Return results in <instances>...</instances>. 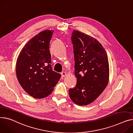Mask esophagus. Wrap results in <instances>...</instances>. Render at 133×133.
Listing matches in <instances>:
<instances>
[{"label": "esophagus", "mask_w": 133, "mask_h": 133, "mask_svg": "<svg viewBox=\"0 0 133 133\" xmlns=\"http://www.w3.org/2000/svg\"><path fill=\"white\" fill-rule=\"evenodd\" d=\"M61 76H62V77H65V76L66 75V73L65 72H61Z\"/></svg>", "instance_id": "obj_1"}]
</instances>
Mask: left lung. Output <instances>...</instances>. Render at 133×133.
Instances as JSON below:
<instances>
[{
    "mask_svg": "<svg viewBox=\"0 0 133 133\" xmlns=\"http://www.w3.org/2000/svg\"><path fill=\"white\" fill-rule=\"evenodd\" d=\"M71 39L77 83L69 89V95L75 104L87 105L98 98L108 84V58L102 44L89 35L74 30Z\"/></svg>",
    "mask_w": 133,
    "mask_h": 133,
    "instance_id": "obj_1",
    "label": "left lung"
}]
</instances>
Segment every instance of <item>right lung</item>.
I'll return each instance as SVG.
<instances>
[{
    "label": "right lung",
    "instance_id": "obj_1",
    "mask_svg": "<svg viewBox=\"0 0 133 133\" xmlns=\"http://www.w3.org/2000/svg\"><path fill=\"white\" fill-rule=\"evenodd\" d=\"M54 30H46L32 37L20 52L16 65L18 81L35 98L50 95L61 75L52 70L50 42Z\"/></svg>",
    "mask_w": 133,
    "mask_h": 133
}]
</instances>
